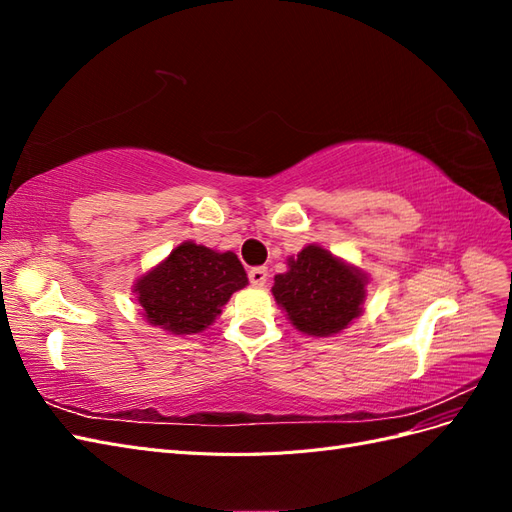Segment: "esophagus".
Instances as JSON below:
<instances>
[{"label": "esophagus", "mask_w": 512, "mask_h": 512, "mask_svg": "<svg viewBox=\"0 0 512 512\" xmlns=\"http://www.w3.org/2000/svg\"><path fill=\"white\" fill-rule=\"evenodd\" d=\"M247 277H250L252 286L262 288L269 282V271H267V267H254L250 273H247Z\"/></svg>", "instance_id": "esophagus-1"}]
</instances>
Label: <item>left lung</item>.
I'll use <instances>...</instances> for the list:
<instances>
[{
  "label": "left lung",
  "mask_w": 512,
  "mask_h": 512,
  "mask_svg": "<svg viewBox=\"0 0 512 512\" xmlns=\"http://www.w3.org/2000/svg\"><path fill=\"white\" fill-rule=\"evenodd\" d=\"M367 275L320 245H307L288 258V271L271 288L301 333L329 337L344 331L363 312Z\"/></svg>",
  "instance_id": "8db88e82"
}]
</instances>
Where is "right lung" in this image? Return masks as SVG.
I'll return each instance as SVG.
<instances>
[{"label":"right lung","instance_id":"right-lung-1","mask_svg":"<svg viewBox=\"0 0 512 512\" xmlns=\"http://www.w3.org/2000/svg\"><path fill=\"white\" fill-rule=\"evenodd\" d=\"M245 284L247 273L237 254L183 241L156 269L136 280L132 292L153 327L192 335L213 324L230 294Z\"/></svg>","mask_w":512,"mask_h":512}]
</instances>
